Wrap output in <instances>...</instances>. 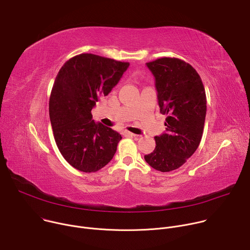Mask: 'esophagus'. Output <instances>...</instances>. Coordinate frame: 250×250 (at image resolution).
Returning <instances> with one entry per match:
<instances>
[{
  "label": "esophagus",
  "mask_w": 250,
  "mask_h": 250,
  "mask_svg": "<svg viewBox=\"0 0 250 250\" xmlns=\"http://www.w3.org/2000/svg\"><path fill=\"white\" fill-rule=\"evenodd\" d=\"M123 133H124L125 135H126V136H136L134 133H131V132H129V131H127V130H124Z\"/></svg>",
  "instance_id": "obj_1"
}]
</instances>
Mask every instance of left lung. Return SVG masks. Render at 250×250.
<instances>
[{"mask_svg": "<svg viewBox=\"0 0 250 250\" xmlns=\"http://www.w3.org/2000/svg\"><path fill=\"white\" fill-rule=\"evenodd\" d=\"M155 78L160 112L166 115V132L155 136L153 152L145 155L155 170L181 167L197 150L204 130L207 99L200 75L187 62L162 57L147 62Z\"/></svg>", "mask_w": 250, "mask_h": 250, "instance_id": "1", "label": "left lung"}]
</instances>
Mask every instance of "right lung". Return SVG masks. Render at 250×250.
<instances>
[{
	"label": "right lung",
	"instance_id": "1",
	"mask_svg": "<svg viewBox=\"0 0 250 250\" xmlns=\"http://www.w3.org/2000/svg\"><path fill=\"white\" fill-rule=\"evenodd\" d=\"M128 62L92 53L67 60L55 78L49 117L56 146L65 160L79 171L102 169L114 157L122 135L92 120L96 102L119 83Z\"/></svg>",
	"mask_w": 250,
	"mask_h": 250
}]
</instances>
